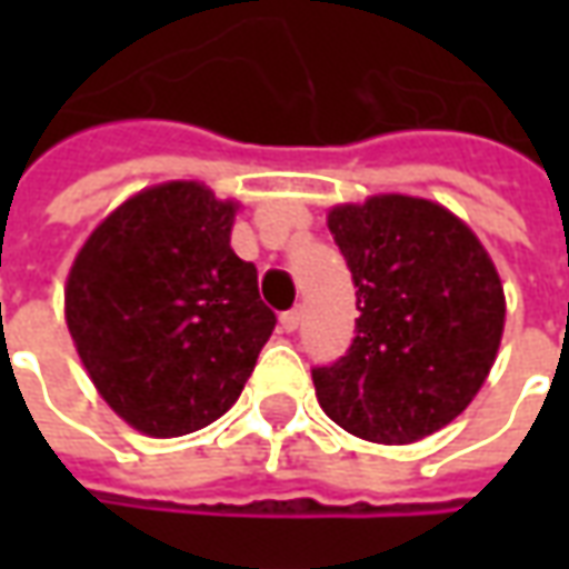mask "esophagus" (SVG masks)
<instances>
[{
	"label": "esophagus",
	"instance_id": "1",
	"mask_svg": "<svg viewBox=\"0 0 569 569\" xmlns=\"http://www.w3.org/2000/svg\"><path fill=\"white\" fill-rule=\"evenodd\" d=\"M280 326H283L286 332H296L298 326H301V308L286 310L283 317H280Z\"/></svg>",
	"mask_w": 569,
	"mask_h": 569
}]
</instances>
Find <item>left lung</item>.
<instances>
[{
    "label": "left lung",
    "mask_w": 569,
    "mask_h": 569,
    "mask_svg": "<svg viewBox=\"0 0 569 569\" xmlns=\"http://www.w3.org/2000/svg\"><path fill=\"white\" fill-rule=\"evenodd\" d=\"M329 231L359 320L345 357L310 369L317 399L359 439H423L472 402L493 366L506 320L497 268L457 216L406 194L335 207Z\"/></svg>",
    "instance_id": "1"
}]
</instances>
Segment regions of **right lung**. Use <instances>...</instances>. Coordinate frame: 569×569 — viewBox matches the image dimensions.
I'll list each match as a JSON object with an SVG mask.
<instances>
[{"label":"right lung","mask_w":569,"mask_h":569,"mask_svg":"<svg viewBox=\"0 0 569 569\" xmlns=\"http://www.w3.org/2000/svg\"><path fill=\"white\" fill-rule=\"evenodd\" d=\"M234 203L198 182L146 188L81 247L67 326L116 415L173 439L222 418L277 326L231 249Z\"/></svg>","instance_id":"1"}]
</instances>
